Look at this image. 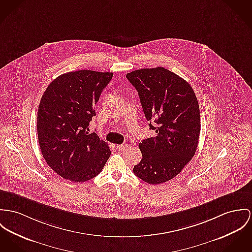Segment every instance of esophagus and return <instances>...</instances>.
<instances>
[{
	"label": "esophagus",
	"instance_id": "obj_1",
	"mask_svg": "<svg viewBox=\"0 0 252 252\" xmlns=\"http://www.w3.org/2000/svg\"><path fill=\"white\" fill-rule=\"evenodd\" d=\"M127 148V145L126 144H123V145H118L117 146V149L119 150V151H124V150H126Z\"/></svg>",
	"mask_w": 252,
	"mask_h": 252
}]
</instances>
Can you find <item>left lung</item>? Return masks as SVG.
<instances>
[{
	"mask_svg": "<svg viewBox=\"0 0 252 252\" xmlns=\"http://www.w3.org/2000/svg\"><path fill=\"white\" fill-rule=\"evenodd\" d=\"M135 87L155 137L139 144L142 159L133 173L149 184L179 174L193 158L200 133L197 98L191 85L173 72L156 67L126 74ZM154 123L151 125V122Z\"/></svg>",
	"mask_w": 252,
	"mask_h": 252,
	"instance_id": "8db88e82",
	"label": "left lung"
}]
</instances>
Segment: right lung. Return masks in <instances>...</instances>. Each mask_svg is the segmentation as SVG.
<instances>
[{"instance_id": "add662e5", "label": "right lung", "mask_w": 252, "mask_h": 252, "mask_svg": "<svg viewBox=\"0 0 252 252\" xmlns=\"http://www.w3.org/2000/svg\"><path fill=\"white\" fill-rule=\"evenodd\" d=\"M113 73L79 70L53 80L37 112L39 147L47 164L61 177L84 182L97 176L111 152L88 126Z\"/></svg>"}]
</instances>
